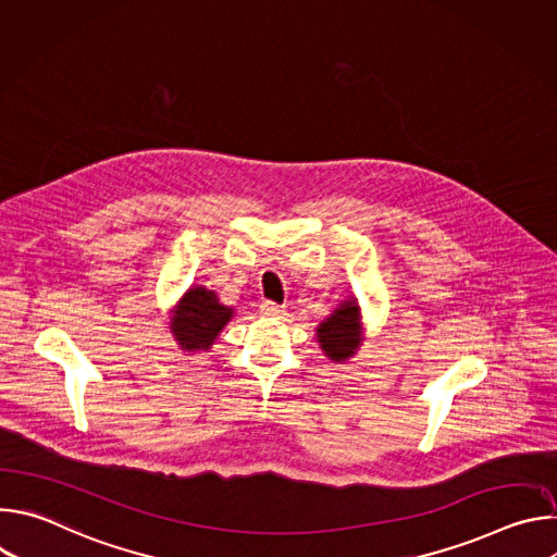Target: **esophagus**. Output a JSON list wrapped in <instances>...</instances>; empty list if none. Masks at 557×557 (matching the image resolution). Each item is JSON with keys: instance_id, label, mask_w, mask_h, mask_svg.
Listing matches in <instances>:
<instances>
[{"instance_id": "34e87169", "label": "esophagus", "mask_w": 557, "mask_h": 557, "mask_svg": "<svg viewBox=\"0 0 557 557\" xmlns=\"http://www.w3.org/2000/svg\"><path fill=\"white\" fill-rule=\"evenodd\" d=\"M260 310L267 314V317H282L286 312V306H280V304H273V301H264L260 306Z\"/></svg>"}]
</instances>
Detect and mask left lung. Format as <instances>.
Returning <instances> with one entry per match:
<instances>
[{
    "label": "left lung",
    "instance_id": "left-lung-1",
    "mask_svg": "<svg viewBox=\"0 0 557 557\" xmlns=\"http://www.w3.org/2000/svg\"><path fill=\"white\" fill-rule=\"evenodd\" d=\"M361 310L357 299L350 297L333 310L329 320L317 326V342H320V348L329 359L342 363L361 346Z\"/></svg>",
    "mask_w": 557,
    "mask_h": 557
}]
</instances>
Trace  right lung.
Returning <instances> with one entry per match:
<instances>
[{"mask_svg": "<svg viewBox=\"0 0 557 557\" xmlns=\"http://www.w3.org/2000/svg\"><path fill=\"white\" fill-rule=\"evenodd\" d=\"M231 317L233 308L220 304L213 290L205 286H191L174 310V339L185 352L209 350Z\"/></svg>", "mask_w": 557, "mask_h": 557, "instance_id": "right-lung-1", "label": "right lung"}]
</instances>
